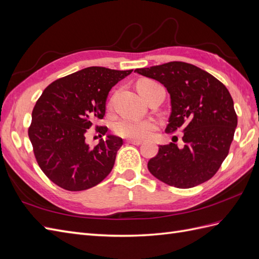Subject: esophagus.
I'll return each instance as SVG.
<instances>
[{"label":"esophagus","instance_id":"obj_1","mask_svg":"<svg viewBox=\"0 0 259 259\" xmlns=\"http://www.w3.org/2000/svg\"><path fill=\"white\" fill-rule=\"evenodd\" d=\"M125 142L130 143V144H135V145H140V144H142V141H141V140H135V139H131V140H127Z\"/></svg>","mask_w":259,"mask_h":259}]
</instances>
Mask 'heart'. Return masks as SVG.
Wrapping results in <instances>:
<instances>
[{
	"mask_svg": "<svg viewBox=\"0 0 259 259\" xmlns=\"http://www.w3.org/2000/svg\"><path fill=\"white\" fill-rule=\"evenodd\" d=\"M152 82L149 79H143L139 83ZM156 128L155 121L151 119H144V120H139V119H130L123 118L119 120L115 124L116 134L123 138L130 139H147L151 137L153 131Z\"/></svg>",
	"mask_w": 259,
	"mask_h": 259,
	"instance_id": "1",
	"label": "heart"
}]
</instances>
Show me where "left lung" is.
Masks as SVG:
<instances>
[{
    "mask_svg": "<svg viewBox=\"0 0 259 259\" xmlns=\"http://www.w3.org/2000/svg\"><path fill=\"white\" fill-rule=\"evenodd\" d=\"M135 72L160 82L170 96L165 132H184L183 148L160 145L148 163L157 180L177 188L209 181L229 154L237 116L230 92L210 73L196 65L173 61Z\"/></svg>",
    "mask_w": 259,
    "mask_h": 259,
    "instance_id": "left-lung-1",
    "label": "left lung"
}]
</instances>
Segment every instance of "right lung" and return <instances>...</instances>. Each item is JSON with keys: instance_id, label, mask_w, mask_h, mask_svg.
<instances>
[{"instance_id": "1", "label": "right lung", "mask_w": 259, "mask_h": 259, "mask_svg": "<svg viewBox=\"0 0 259 259\" xmlns=\"http://www.w3.org/2000/svg\"><path fill=\"white\" fill-rule=\"evenodd\" d=\"M132 70L90 66L52 82L31 114L28 136L38 165L51 182L70 191L96 186L114 167L122 139L114 135L91 148L85 135L103 119L112 86ZM107 127H98L103 136Z\"/></svg>"}]
</instances>
